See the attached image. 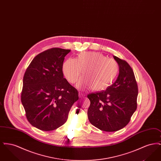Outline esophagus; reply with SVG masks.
Returning <instances> with one entry per match:
<instances>
[{
    "label": "esophagus",
    "instance_id": "1",
    "mask_svg": "<svg viewBox=\"0 0 161 161\" xmlns=\"http://www.w3.org/2000/svg\"><path fill=\"white\" fill-rule=\"evenodd\" d=\"M78 96L80 98H82V97H84V95H83V93L80 92L78 93Z\"/></svg>",
    "mask_w": 161,
    "mask_h": 161
}]
</instances>
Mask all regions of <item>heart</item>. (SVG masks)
I'll use <instances>...</instances> for the list:
<instances>
[{
	"instance_id": "obj_1",
	"label": "heart",
	"mask_w": 161,
	"mask_h": 161,
	"mask_svg": "<svg viewBox=\"0 0 161 161\" xmlns=\"http://www.w3.org/2000/svg\"><path fill=\"white\" fill-rule=\"evenodd\" d=\"M83 76L79 86L90 87L93 91L106 90L118 76L119 65L114 59L100 53L86 52L78 54L75 59L69 58L63 64V72L70 83H75Z\"/></svg>"
}]
</instances>
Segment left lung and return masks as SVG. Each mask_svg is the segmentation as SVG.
Here are the masks:
<instances>
[{
	"label": "left lung",
	"instance_id": "obj_1",
	"mask_svg": "<svg viewBox=\"0 0 161 161\" xmlns=\"http://www.w3.org/2000/svg\"><path fill=\"white\" fill-rule=\"evenodd\" d=\"M119 65V75L106 91L87 95L91 101L87 116L100 130L115 131L126 126L137 108L138 84L127 61L114 56Z\"/></svg>",
	"mask_w": 161,
	"mask_h": 161
}]
</instances>
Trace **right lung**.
Listing matches in <instances>:
<instances>
[{"label":"right lung","mask_w":161,"mask_h":161,"mask_svg":"<svg viewBox=\"0 0 161 161\" xmlns=\"http://www.w3.org/2000/svg\"><path fill=\"white\" fill-rule=\"evenodd\" d=\"M70 50L54 47L38 54L26 70L21 101L31 125L51 131L66 122L78 100L77 89L63 77V64Z\"/></svg>","instance_id":"obj_1"}]
</instances>
